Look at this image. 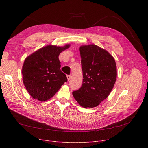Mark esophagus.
<instances>
[{"label": "esophagus", "instance_id": "1", "mask_svg": "<svg viewBox=\"0 0 148 148\" xmlns=\"http://www.w3.org/2000/svg\"><path fill=\"white\" fill-rule=\"evenodd\" d=\"M66 78H67V79H68V81H69L71 78V75H66Z\"/></svg>", "mask_w": 148, "mask_h": 148}]
</instances>
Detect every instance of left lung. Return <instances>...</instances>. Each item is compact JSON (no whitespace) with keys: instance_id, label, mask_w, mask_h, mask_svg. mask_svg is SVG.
Instances as JSON below:
<instances>
[{"instance_id":"1","label":"left lung","mask_w":148,"mask_h":148,"mask_svg":"<svg viewBox=\"0 0 148 148\" xmlns=\"http://www.w3.org/2000/svg\"><path fill=\"white\" fill-rule=\"evenodd\" d=\"M83 71V84L72 92L75 100L84 108H92L109 96L117 78L114 58L95 44L79 47Z\"/></svg>"}]
</instances>
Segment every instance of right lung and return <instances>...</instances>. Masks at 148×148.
<instances>
[{"instance_id":"obj_1","label":"right lung","mask_w":148,"mask_h":148,"mask_svg":"<svg viewBox=\"0 0 148 148\" xmlns=\"http://www.w3.org/2000/svg\"><path fill=\"white\" fill-rule=\"evenodd\" d=\"M70 46L48 45L26 58L21 70L23 82L33 99L41 102L49 100L67 82L60 70L59 56Z\"/></svg>"}]
</instances>
